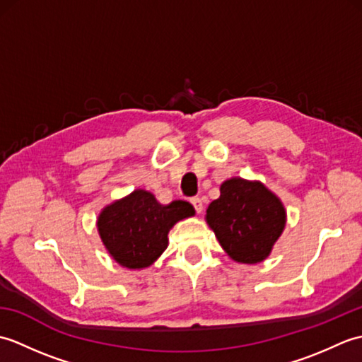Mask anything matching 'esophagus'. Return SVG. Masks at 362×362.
<instances>
[{"label":"esophagus","instance_id":"1","mask_svg":"<svg viewBox=\"0 0 362 362\" xmlns=\"http://www.w3.org/2000/svg\"><path fill=\"white\" fill-rule=\"evenodd\" d=\"M191 205L194 206V210H196V213L197 214H201L202 213V210H204V204H202V201L199 197H193L191 199Z\"/></svg>","mask_w":362,"mask_h":362}]
</instances>
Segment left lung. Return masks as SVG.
<instances>
[{
	"label": "left lung",
	"instance_id": "left-lung-1",
	"mask_svg": "<svg viewBox=\"0 0 362 362\" xmlns=\"http://www.w3.org/2000/svg\"><path fill=\"white\" fill-rule=\"evenodd\" d=\"M206 224L227 255L244 264L266 259L286 224L281 201L261 182L233 177L206 209Z\"/></svg>",
	"mask_w": 362,
	"mask_h": 362
}]
</instances>
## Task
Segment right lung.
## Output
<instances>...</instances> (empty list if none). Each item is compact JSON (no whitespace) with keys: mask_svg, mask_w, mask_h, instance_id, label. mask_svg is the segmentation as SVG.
<instances>
[{"mask_svg":"<svg viewBox=\"0 0 362 362\" xmlns=\"http://www.w3.org/2000/svg\"><path fill=\"white\" fill-rule=\"evenodd\" d=\"M189 216H194V209L185 201L161 205L149 191L135 189L104 206L98 216V232L118 264L143 269L165 252L175 222Z\"/></svg>","mask_w":362,"mask_h":362,"instance_id":"obj_1","label":"right lung"}]
</instances>
